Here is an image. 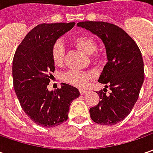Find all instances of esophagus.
<instances>
[{
    "label": "esophagus",
    "mask_w": 153,
    "mask_h": 153,
    "mask_svg": "<svg viewBox=\"0 0 153 153\" xmlns=\"http://www.w3.org/2000/svg\"><path fill=\"white\" fill-rule=\"evenodd\" d=\"M79 92H80V94L82 95V94H85L86 93H87L88 91H87V90H85V89H82V88H81V89H79Z\"/></svg>",
    "instance_id": "34e87169"
}]
</instances>
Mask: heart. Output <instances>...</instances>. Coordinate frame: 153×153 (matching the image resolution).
<instances>
[{
    "label": "heart",
    "instance_id": "1",
    "mask_svg": "<svg viewBox=\"0 0 153 153\" xmlns=\"http://www.w3.org/2000/svg\"><path fill=\"white\" fill-rule=\"evenodd\" d=\"M74 44L86 54H90L89 58L92 62H97L100 59V54L95 53L97 48L96 42L89 36H81L73 40ZM51 57L55 65H61L65 59V47L60 41L55 42L51 48ZM94 77V74L89 71H69L63 75L62 79L66 83L76 87H85L88 82Z\"/></svg>",
    "mask_w": 153,
    "mask_h": 153
}]
</instances>
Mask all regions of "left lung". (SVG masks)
<instances>
[{"label":"left lung","instance_id":"left-lung-1","mask_svg":"<svg viewBox=\"0 0 153 153\" xmlns=\"http://www.w3.org/2000/svg\"><path fill=\"white\" fill-rule=\"evenodd\" d=\"M77 25L102 40L107 63L99 82L111 90L109 95L97 93L100 102L89 110L92 120L101 125H113L123 121L132 111L144 82V63L136 42L122 28L100 21H83Z\"/></svg>","mask_w":153,"mask_h":153}]
</instances>
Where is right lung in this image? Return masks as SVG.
Masks as SVG:
<instances>
[{
    "label": "right lung",
    "instance_id": "1",
    "mask_svg": "<svg viewBox=\"0 0 153 153\" xmlns=\"http://www.w3.org/2000/svg\"><path fill=\"white\" fill-rule=\"evenodd\" d=\"M76 23L41 24L25 36L13 60V88L23 111L31 120L45 128L55 127L68 119L69 107L79 97L76 88L61 83V88L48 91L54 71L51 48L59 36Z\"/></svg>",
    "mask_w": 153,
    "mask_h": 153
}]
</instances>
